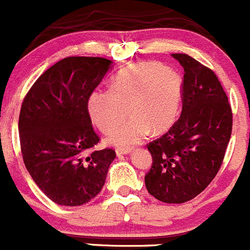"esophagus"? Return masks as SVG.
<instances>
[{
	"label": "esophagus",
	"mask_w": 250,
	"mask_h": 250,
	"mask_svg": "<svg viewBox=\"0 0 250 250\" xmlns=\"http://www.w3.org/2000/svg\"><path fill=\"white\" fill-rule=\"evenodd\" d=\"M130 151H132L130 149H117V150H116V154H117V157H121V155H127Z\"/></svg>",
	"instance_id": "obj_1"
}]
</instances>
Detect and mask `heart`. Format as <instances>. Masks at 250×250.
<instances>
[{"label":"heart","mask_w":250,"mask_h":250,"mask_svg":"<svg viewBox=\"0 0 250 250\" xmlns=\"http://www.w3.org/2000/svg\"><path fill=\"white\" fill-rule=\"evenodd\" d=\"M183 100V79L175 70L155 62H134L112 78L108 90L88 97L91 120L109 133L128 116L130 120L107 138L112 146L129 148L150 130L165 132L176 121Z\"/></svg>","instance_id":"b5f03b06"}]
</instances>
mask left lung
Masks as SVG:
<instances>
[{"label": "left lung", "instance_id": "obj_1", "mask_svg": "<svg viewBox=\"0 0 250 250\" xmlns=\"http://www.w3.org/2000/svg\"><path fill=\"white\" fill-rule=\"evenodd\" d=\"M184 67L183 111L169 132L149 143L153 165L146 186L155 199L184 204L213 180L232 133V111L216 74L186 54H172Z\"/></svg>", "mask_w": 250, "mask_h": 250}]
</instances>
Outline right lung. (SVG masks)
<instances>
[{
  "mask_svg": "<svg viewBox=\"0 0 250 250\" xmlns=\"http://www.w3.org/2000/svg\"><path fill=\"white\" fill-rule=\"evenodd\" d=\"M112 67L104 58H65L44 72L23 101L18 122L23 162L55 204L81 206L104 188L116 153L90 151L100 138L87 102Z\"/></svg>",
  "mask_w": 250,
  "mask_h": 250,
  "instance_id": "1",
  "label": "right lung"
}]
</instances>
